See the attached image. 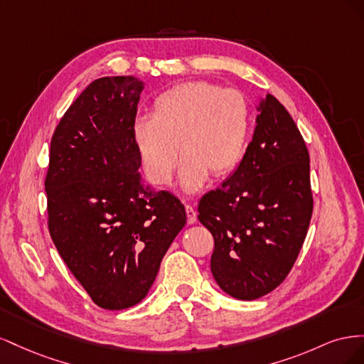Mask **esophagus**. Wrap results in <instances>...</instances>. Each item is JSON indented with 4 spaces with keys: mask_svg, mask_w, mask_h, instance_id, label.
<instances>
[{
    "mask_svg": "<svg viewBox=\"0 0 364 364\" xmlns=\"http://www.w3.org/2000/svg\"><path fill=\"white\" fill-rule=\"evenodd\" d=\"M185 209H186V217H188V223H190V225L196 223V220H197V213H196L194 206H193V205H190V203H186V205H185Z\"/></svg>",
    "mask_w": 364,
    "mask_h": 364,
    "instance_id": "obj_1",
    "label": "esophagus"
}]
</instances>
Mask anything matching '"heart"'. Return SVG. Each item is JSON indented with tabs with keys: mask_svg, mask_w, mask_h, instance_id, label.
<instances>
[{
	"mask_svg": "<svg viewBox=\"0 0 364 364\" xmlns=\"http://www.w3.org/2000/svg\"><path fill=\"white\" fill-rule=\"evenodd\" d=\"M250 106L237 90L203 80L185 82L159 94L151 117H138L132 138L147 178L168 185L182 153V186L196 191L209 173L223 176L245 156Z\"/></svg>",
	"mask_w": 364,
	"mask_h": 364,
	"instance_id": "1",
	"label": "heart"
}]
</instances>
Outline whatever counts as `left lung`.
<instances>
[{"instance_id":"left-lung-1","label":"left lung","mask_w":364,"mask_h":364,"mask_svg":"<svg viewBox=\"0 0 364 364\" xmlns=\"http://www.w3.org/2000/svg\"><path fill=\"white\" fill-rule=\"evenodd\" d=\"M213 234L220 289L253 301L289 277L313 215L310 155L278 98L259 103L257 129L238 168L197 206Z\"/></svg>"}]
</instances>
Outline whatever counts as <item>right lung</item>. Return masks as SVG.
Returning <instances> with one entry per match:
<instances>
[{
    "label": "right lung",
    "mask_w": 364,
    "mask_h": 364,
    "mask_svg": "<svg viewBox=\"0 0 364 364\" xmlns=\"http://www.w3.org/2000/svg\"><path fill=\"white\" fill-rule=\"evenodd\" d=\"M142 83L102 77L75 98L54 130L46 176L48 230L94 304L124 310L144 299L186 223L183 203L136 173L132 138Z\"/></svg>",
    "instance_id": "obj_1"
}]
</instances>
